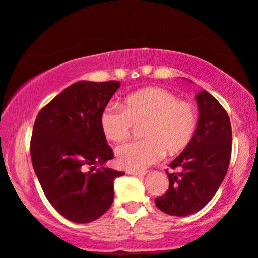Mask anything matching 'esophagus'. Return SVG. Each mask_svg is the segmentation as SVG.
<instances>
[{"instance_id":"1","label":"esophagus","mask_w":258,"mask_h":258,"mask_svg":"<svg viewBox=\"0 0 258 258\" xmlns=\"http://www.w3.org/2000/svg\"><path fill=\"white\" fill-rule=\"evenodd\" d=\"M127 174L136 175V176H144L145 172H135V170H127Z\"/></svg>"}]
</instances>
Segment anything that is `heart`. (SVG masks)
<instances>
[{
  "label": "heart",
  "instance_id": "heart-1",
  "mask_svg": "<svg viewBox=\"0 0 258 258\" xmlns=\"http://www.w3.org/2000/svg\"><path fill=\"white\" fill-rule=\"evenodd\" d=\"M101 128L108 141L130 138L133 126H141V142L116 150L117 163L128 170H144L164 156L181 153L196 135L198 114L190 102L161 88H147L127 95L122 109L109 105L102 111Z\"/></svg>",
  "mask_w": 258,
  "mask_h": 258
}]
</instances>
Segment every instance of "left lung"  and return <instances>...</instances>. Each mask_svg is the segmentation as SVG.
I'll return each mask as SVG.
<instances>
[{
  "label": "left lung",
  "mask_w": 258,
  "mask_h": 258,
  "mask_svg": "<svg viewBox=\"0 0 258 258\" xmlns=\"http://www.w3.org/2000/svg\"><path fill=\"white\" fill-rule=\"evenodd\" d=\"M198 107L196 135L168 173L169 188L155 200L163 213L187 216L209 203L227 173L232 151L231 121L222 105L206 90L195 96Z\"/></svg>",
  "instance_id": "obj_1"
}]
</instances>
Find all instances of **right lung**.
I'll return each mask as SVG.
<instances>
[{"mask_svg":"<svg viewBox=\"0 0 258 258\" xmlns=\"http://www.w3.org/2000/svg\"><path fill=\"white\" fill-rule=\"evenodd\" d=\"M120 82L80 80L39 111L31 138V160L45 197L77 223L98 219L114 200V180L125 173L105 167L113 159L101 128L102 111Z\"/></svg>","mask_w":258,"mask_h":258,"instance_id":"obj_1","label":"right lung"}]
</instances>
